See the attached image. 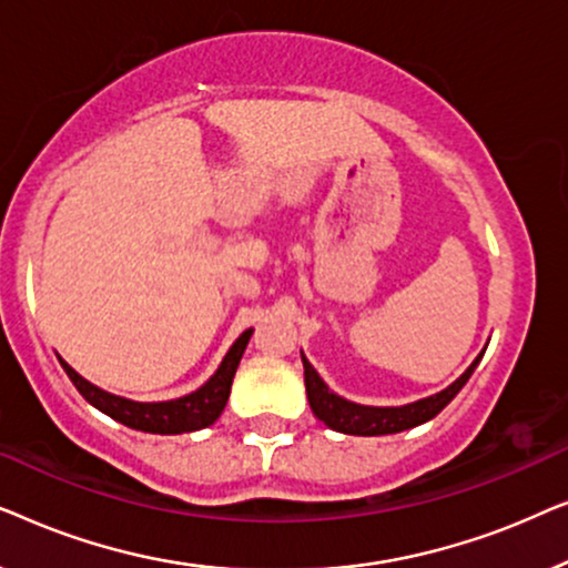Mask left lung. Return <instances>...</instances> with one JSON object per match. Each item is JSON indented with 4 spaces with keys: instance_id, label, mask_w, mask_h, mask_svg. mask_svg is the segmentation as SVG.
<instances>
[{
    "instance_id": "left-lung-1",
    "label": "left lung",
    "mask_w": 568,
    "mask_h": 568,
    "mask_svg": "<svg viewBox=\"0 0 568 568\" xmlns=\"http://www.w3.org/2000/svg\"><path fill=\"white\" fill-rule=\"evenodd\" d=\"M480 356H484V352H480L476 356V362H473L470 367L442 393L429 395V398H422L416 403H408V406H387V408L359 406V403L341 398V395L333 393L331 387L323 383L321 375L313 369V364L305 359V354H302V367H305V390H307L310 408H313V414L321 418L325 426H331L333 432H341V434H356V437H379V434L414 429V426L437 416L439 410L463 390V385L470 379L473 369L478 367Z\"/></svg>"
}]
</instances>
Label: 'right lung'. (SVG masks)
Listing matches in <instances>:
<instances>
[{"label": "right lung", "mask_w": 568, "mask_h": 568, "mask_svg": "<svg viewBox=\"0 0 568 568\" xmlns=\"http://www.w3.org/2000/svg\"><path fill=\"white\" fill-rule=\"evenodd\" d=\"M253 336V328H247L243 336H240L232 348L224 356L220 369L209 377V383L199 387L196 393L183 395V398L175 400H162V403H139V400H129L121 398V395L105 393L95 387L88 379L77 375V372L69 367V364L61 359V367L72 379L77 390L82 393V398L92 403L98 410H103L115 422L129 426V429L136 432H150V434H183V432H196L204 429V426L214 424L220 414L227 406L230 398V387H232V377H235L237 364L243 359V352L247 346V341Z\"/></svg>", "instance_id": "1"}]
</instances>
